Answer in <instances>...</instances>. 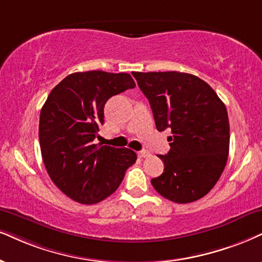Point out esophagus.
<instances>
[{"label": "esophagus", "instance_id": "34e87169", "mask_svg": "<svg viewBox=\"0 0 262 262\" xmlns=\"http://www.w3.org/2000/svg\"><path fill=\"white\" fill-rule=\"evenodd\" d=\"M138 157L140 158H147V157H149L150 156V153L148 150H141V151H138Z\"/></svg>", "mask_w": 262, "mask_h": 262}]
</instances>
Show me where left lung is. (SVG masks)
Instances as JSON below:
<instances>
[{"instance_id": "left-lung-1", "label": "left lung", "mask_w": 262, "mask_h": 262, "mask_svg": "<svg viewBox=\"0 0 262 262\" xmlns=\"http://www.w3.org/2000/svg\"><path fill=\"white\" fill-rule=\"evenodd\" d=\"M149 101L158 131L171 128L170 150L158 156L164 172L154 189L186 204L208 194L224 171L230 149L227 109L198 76L179 72L132 73Z\"/></svg>"}]
</instances>
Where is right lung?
I'll return each instance as SVG.
<instances>
[{"label":"right lung","instance_id":"1","mask_svg":"<svg viewBox=\"0 0 262 262\" xmlns=\"http://www.w3.org/2000/svg\"><path fill=\"white\" fill-rule=\"evenodd\" d=\"M136 86L130 74L74 73L51 91L41 109L42 160L53 183L81 204H96L118 189L137 156L128 148L97 146L109 98Z\"/></svg>","mask_w":262,"mask_h":262}]
</instances>
